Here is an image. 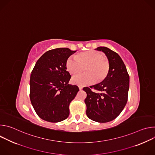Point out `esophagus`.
Wrapping results in <instances>:
<instances>
[{"label": "esophagus", "instance_id": "esophagus-1", "mask_svg": "<svg viewBox=\"0 0 155 155\" xmlns=\"http://www.w3.org/2000/svg\"><path fill=\"white\" fill-rule=\"evenodd\" d=\"M78 87H79V90L81 91V90H82V89H83V87H81V86H78Z\"/></svg>", "mask_w": 155, "mask_h": 155}]
</instances>
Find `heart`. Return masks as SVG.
<instances>
[{"instance_id": "1", "label": "heart", "mask_w": 155, "mask_h": 155, "mask_svg": "<svg viewBox=\"0 0 155 155\" xmlns=\"http://www.w3.org/2000/svg\"><path fill=\"white\" fill-rule=\"evenodd\" d=\"M86 73L74 76L71 82L74 84L84 86L102 81L107 77L110 71L108 60L104 54L98 51L91 50L71 56L66 61V69L71 75H75L83 71Z\"/></svg>"}]
</instances>
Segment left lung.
<instances>
[{"label": "left lung", "mask_w": 155, "mask_h": 155, "mask_svg": "<svg viewBox=\"0 0 155 155\" xmlns=\"http://www.w3.org/2000/svg\"><path fill=\"white\" fill-rule=\"evenodd\" d=\"M96 50L104 52L110 63L107 77L102 82L83 87L87 96L84 99L86 115L98 123H107L115 119L124 108L128 96L129 76L120 56L105 47ZM93 88L96 92H93Z\"/></svg>", "instance_id": "1"}]
</instances>
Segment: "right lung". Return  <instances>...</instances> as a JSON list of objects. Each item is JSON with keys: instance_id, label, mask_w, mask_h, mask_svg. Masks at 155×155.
<instances>
[{"instance_id": "obj_1", "label": "right lung", "mask_w": 155, "mask_h": 155, "mask_svg": "<svg viewBox=\"0 0 155 155\" xmlns=\"http://www.w3.org/2000/svg\"><path fill=\"white\" fill-rule=\"evenodd\" d=\"M76 51L59 48L44 53L37 61L30 77V99L38 116L57 123L69 115V104L79 89L68 84L71 75L66 61Z\"/></svg>"}]
</instances>
